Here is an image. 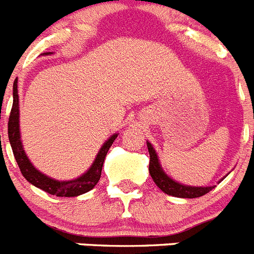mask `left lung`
Masks as SVG:
<instances>
[{"mask_svg": "<svg viewBox=\"0 0 254 254\" xmlns=\"http://www.w3.org/2000/svg\"><path fill=\"white\" fill-rule=\"evenodd\" d=\"M147 149L150 154V164H149V172L151 176L152 181L155 185L158 186L164 193L169 194V196L181 197V198H196L201 197L203 194L208 193L214 187H192V186H185L182 183H178L174 179L167 176V173L164 172L160 165V161L158 159L156 151L154 150L151 143L147 141Z\"/></svg>", "mask_w": 254, "mask_h": 254, "instance_id": "1", "label": "left lung"}]
</instances>
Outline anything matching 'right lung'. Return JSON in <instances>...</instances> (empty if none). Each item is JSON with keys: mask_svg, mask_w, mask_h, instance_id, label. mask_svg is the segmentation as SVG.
Here are the masks:
<instances>
[{"mask_svg": "<svg viewBox=\"0 0 254 254\" xmlns=\"http://www.w3.org/2000/svg\"><path fill=\"white\" fill-rule=\"evenodd\" d=\"M43 55H51V52H47ZM118 134L113 136L105 141L104 145L100 147L99 152L96 155L95 160L85 174L72 181H56L51 177L44 176L43 173L35 169V167L29 161L24 147H22L21 138H20V126H19V95H17V80L13 82V103L11 108V113L8 117V140L12 147L13 156L16 159V163L20 168V172L24 178L35 187L43 190L49 194H55L57 197H76L82 193H86L93 190L99 182L102 176V168L104 164V159L107 156L108 150L111 149L112 143L117 138Z\"/></svg>", "mask_w": 254, "mask_h": 254, "instance_id": "obj_1", "label": "right lung"}]
</instances>
